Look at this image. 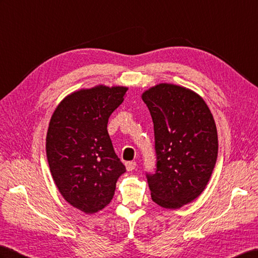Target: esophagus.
Returning <instances> with one entry per match:
<instances>
[{
    "label": "esophagus",
    "instance_id": "esophagus-1",
    "mask_svg": "<svg viewBox=\"0 0 258 258\" xmlns=\"http://www.w3.org/2000/svg\"><path fill=\"white\" fill-rule=\"evenodd\" d=\"M136 166H137V163H136V162H134V161L125 163V168H127V171H128V172L133 171V169H135V168H136Z\"/></svg>",
    "mask_w": 258,
    "mask_h": 258
}]
</instances>
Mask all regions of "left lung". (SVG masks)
<instances>
[{
  "instance_id": "1",
  "label": "left lung",
  "mask_w": 258,
  "mask_h": 258,
  "mask_svg": "<svg viewBox=\"0 0 258 258\" xmlns=\"http://www.w3.org/2000/svg\"><path fill=\"white\" fill-rule=\"evenodd\" d=\"M154 124L156 168L147 174L151 198L178 209L204 191L218 156L215 119L202 96L161 83L142 94Z\"/></svg>"
}]
</instances>
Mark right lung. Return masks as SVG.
Masks as SVG:
<instances>
[{
    "mask_svg": "<svg viewBox=\"0 0 258 258\" xmlns=\"http://www.w3.org/2000/svg\"><path fill=\"white\" fill-rule=\"evenodd\" d=\"M128 87L97 85L71 93L49 122L46 152L55 186L67 202L85 213L104 209L125 167L107 131L109 116Z\"/></svg>",
    "mask_w": 258,
    "mask_h": 258,
    "instance_id": "obj_1",
    "label": "right lung"
}]
</instances>
